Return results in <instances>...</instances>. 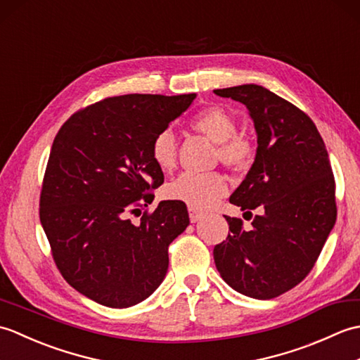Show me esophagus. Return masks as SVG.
Masks as SVG:
<instances>
[{"label": "esophagus", "instance_id": "esophagus-1", "mask_svg": "<svg viewBox=\"0 0 360 360\" xmlns=\"http://www.w3.org/2000/svg\"><path fill=\"white\" fill-rule=\"evenodd\" d=\"M201 217H202L201 212H198L193 207H188V218H190V221H192V223H198V221L201 219Z\"/></svg>", "mask_w": 360, "mask_h": 360}]
</instances>
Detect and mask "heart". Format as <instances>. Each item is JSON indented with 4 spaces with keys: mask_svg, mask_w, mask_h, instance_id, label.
I'll return each mask as SVG.
<instances>
[{
    "mask_svg": "<svg viewBox=\"0 0 360 360\" xmlns=\"http://www.w3.org/2000/svg\"><path fill=\"white\" fill-rule=\"evenodd\" d=\"M195 131L217 142L215 156L233 172H248L257 156L255 142L250 137L236 133V119L223 106H209L190 119ZM178 143L170 129L159 131L151 142V158L162 172L172 170L176 164ZM227 193V182L223 174L182 173L165 188L172 200L186 202L193 209H209Z\"/></svg>",
    "mask_w": 360,
    "mask_h": 360,
    "instance_id": "b5f03b06",
    "label": "heart"
}]
</instances>
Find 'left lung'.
<instances>
[{
  "label": "left lung",
  "instance_id": "obj_1",
  "mask_svg": "<svg viewBox=\"0 0 360 360\" xmlns=\"http://www.w3.org/2000/svg\"><path fill=\"white\" fill-rule=\"evenodd\" d=\"M248 106L257 129V158L231 196L252 227L226 217L229 235L213 249L229 286L269 300L307 278L338 217L335 181L322 136L307 112L258 85L213 91Z\"/></svg>",
  "mask_w": 360,
  "mask_h": 360
}]
</instances>
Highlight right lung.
I'll use <instances>...</instances> for the list:
<instances>
[{"mask_svg": "<svg viewBox=\"0 0 360 360\" xmlns=\"http://www.w3.org/2000/svg\"><path fill=\"white\" fill-rule=\"evenodd\" d=\"M195 97H106L75 111L53 139L41 226L63 278L103 307L128 308L155 292L168 269V246L190 223L184 202L160 201L151 212L148 205L164 182L151 142Z\"/></svg>", "mask_w": 360, "mask_h": 360, "instance_id": "add662e5", "label": "right lung"}]
</instances>
